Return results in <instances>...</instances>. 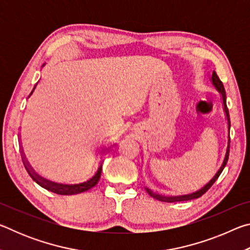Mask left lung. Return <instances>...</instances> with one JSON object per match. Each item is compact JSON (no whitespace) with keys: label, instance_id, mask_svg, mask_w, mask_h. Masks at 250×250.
<instances>
[{"label":"left lung","instance_id":"1","mask_svg":"<svg viewBox=\"0 0 250 250\" xmlns=\"http://www.w3.org/2000/svg\"><path fill=\"white\" fill-rule=\"evenodd\" d=\"M211 83L214 84V87L216 88L218 90L219 94L222 96V100H223V107H224V112H225V116H226V119H227V125H228V140H227V147H226V153L225 156H224V160H223V163L221 167L218 168V171L215 173V175L211 177L210 181H208V183H206L204 186H203L202 188L198 189V191L191 193V194H186V195H176V196H166V195H161V194L158 193H154L152 192L150 188H146V191L149 193V195L152 196L155 200L161 201V202H167V203H173V202H183V201H191L194 200V198H198L201 197L203 194H205L207 191H208V188H210L211 185H213L216 180L218 179V176L221 175V173L223 172L224 167H225L227 161H228V155H229V143H230V138H229V129H230V119H229V112H228V108H227V104H226V92H225V88H224V84L221 82V79L218 78L217 74L213 71V74H211Z\"/></svg>","mask_w":250,"mask_h":250}]
</instances>
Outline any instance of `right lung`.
<instances>
[{
	"instance_id": "obj_1",
	"label": "right lung",
	"mask_w": 250,
	"mask_h": 250,
	"mask_svg": "<svg viewBox=\"0 0 250 250\" xmlns=\"http://www.w3.org/2000/svg\"><path fill=\"white\" fill-rule=\"evenodd\" d=\"M44 66V65H43ZM37 84V83H36ZM36 84L35 87L33 88V90L31 94H29L28 97H31V95L33 94V91L35 90L36 88ZM22 155H23V163H24V167L26 168L27 173L29 174V176L32 177V179L36 182L37 184L41 185L42 188H44L47 189V191H50L53 193H56L59 194V195H75V194H79V193H83V192H86L88 189H90L91 188H94V186L98 183V181L100 179V175H101V170H103V164H100L98 170L95 173V175L91 177L86 182H83V183H79V184H61V183H55V182H52L49 180H46L44 177H42L41 175L37 174V173L33 170V167L29 166V163L27 162L26 158L24 156V152L22 151Z\"/></svg>"
}]
</instances>
